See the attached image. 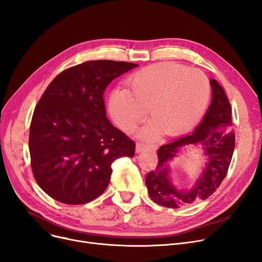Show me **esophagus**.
I'll list each match as a JSON object with an SVG mask.
<instances>
[{"instance_id":"34e87169","label":"esophagus","mask_w":262,"mask_h":262,"mask_svg":"<svg viewBox=\"0 0 262 262\" xmlns=\"http://www.w3.org/2000/svg\"><path fill=\"white\" fill-rule=\"evenodd\" d=\"M157 148L156 145H149V144H145L142 142L137 143V152H142L145 150H155Z\"/></svg>"}]
</instances>
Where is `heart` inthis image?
<instances>
[{
  "instance_id": "obj_1",
  "label": "heart",
  "mask_w": 262,
  "mask_h": 262,
  "mask_svg": "<svg viewBox=\"0 0 262 262\" xmlns=\"http://www.w3.org/2000/svg\"><path fill=\"white\" fill-rule=\"evenodd\" d=\"M130 89L117 88L110 97L113 119L125 131L138 127L148 112L152 120L140 135L154 139L162 130L180 134L200 119L210 97V83L202 72L174 62H160L135 72Z\"/></svg>"
}]
</instances>
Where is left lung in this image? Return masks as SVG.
<instances>
[{
    "instance_id": "left-lung-1",
    "label": "left lung",
    "mask_w": 262,
    "mask_h": 262,
    "mask_svg": "<svg viewBox=\"0 0 262 262\" xmlns=\"http://www.w3.org/2000/svg\"><path fill=\"white\" fill-rule=\"evenodd\" d=\"M210 83L212 103L202 122L191 134L162 145L158 150V165L146 176L145 184L150 199L161 206L179 208L196 200H205L216 191L228 173L235 144V134L231 128V105L217 80L211 79ZM190 143L204 146L209 162L191 190L179 191L170 183L167 162L176 156L182 145Z\"/></svg>"
}]
</instances>
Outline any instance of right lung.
Returning <instances> with one entry per match:
<instances>
[{"label": "right lung", "mask_w": 262, "mask_h": 262, "mask_svg": "<svg viewBox=\"0 0 262 262\" xmlns=\"http://www.w3.org/2000/svg\"><path fill=\"white\" fill-rule=\"evenodd\" d=\"M138 64L87 61L61 72L35 106L30 125L31 166L38 186L66 204H85L106 189L112 163L133 157L135 144L106 117L104 91Z\"/></svg>", "instance_id": "1"}]
</instances>
